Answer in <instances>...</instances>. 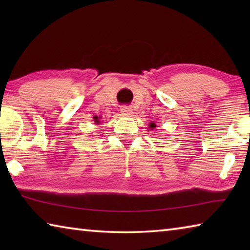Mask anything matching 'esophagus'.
I'll return each mask as SVG.
<instances>
[{
  "instance_id": "34e87169",
  "label": "esophagus",
  "mask_w": 250,
  "mask_h": 250,
  "mask_svg": "<svg viewBox=\"0 0 250 250\" xmlns=\"http://www.w3.org/2000/svg\"><path fill=\"white\" fill-rule=\"evenodd\" d=\"M120 112L121 115L128 117L132 115V109H131V107H128V105H122L120 108Z\"/></svg>"
}]
</instances>
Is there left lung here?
I'll return each instance as SVG.
<instances>
[{"mask_svg": "<svg viewBox=\"0 0 250 250\" xmlns=\"http://www.w3.org/2000/svg\"><path fill=\"white\" fill-rule=\"evenodd\" d=\"M155 126H156V125H155V124H153V122H152V124H150V128H151V129L155 128Z\"/></svg>", "mask_w": 250, "mask_h": 250, "instance_id": "obj_1", "label": "left lung"}]
</instances>
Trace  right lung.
<instances>
[{
	"label": "right lung",
	"instance_id": "right-lung-1",
	"mask_svg": "<svg viewBox=\"0 0 250 250\" xmlns=\"http://www.w3.org/2000/svg\"><path fill=\"white\" fill-rule=\"evenodd\" d=\"M95 122H96V125H98V124H99V122H100V121H99V120H97V119H96V120H95Z\"/></svg>",
	"mask_w": 250,
	"mask_h": 250
}]
</instances>
